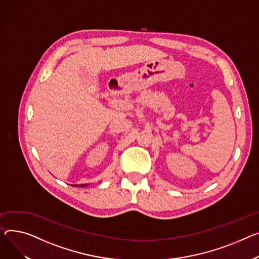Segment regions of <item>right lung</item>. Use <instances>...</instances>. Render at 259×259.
I'll list each match as a JSON object with an SVG mask.
<instances>
[{
    "mask_svg": "<svg viewBox=\"0 0 259 259\" xmlns=\"http://www.w3.org/2000/svg\"><path fill=\"white\" fill-rule=\"evenodd\" d=\"M89 184H80V185H78V184H74V185H72V186H78V187H86V186H88Z\"/></svg>",
    "mask_w": 259,
    "mask_h": 259,
    "instance_id": "obj_1",
    "label": "right lung"
}]
</instances>
